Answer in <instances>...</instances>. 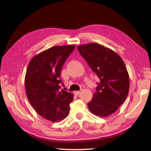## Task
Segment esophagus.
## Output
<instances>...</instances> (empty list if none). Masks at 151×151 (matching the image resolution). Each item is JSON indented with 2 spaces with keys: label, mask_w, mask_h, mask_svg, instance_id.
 <instances>
[{
  "label": "esophagus",
  "mask_w": 151,
  "mask_h": 151,
  "mask_svg": "<svg viewBox=\"0 0 151 151\" xmlns=\"http://www.w3.org/2000/svg\"><path fill=\"white\" fill-rule=\"evenodd\" d=\"M81 91H74V94H75V95H80L81 94Z\"/></svg>",
  "instance_id": "34e87169"
}]
</instances>
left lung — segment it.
<instances>
[{
    "label": "left lung",
    "instance_id": "obj_1",
    "mask_svg": "<svg viewBox=\"0 0 151 151\" xmlns=\"http://www.w3.org/2000/svg\"><path fill=\"white\" fill-rule=\"evenodd\" d=\"M78 50L100 79L88 104L89 110L97 116H109L118 110L129 94V75L123 60L114 50L99 43L82 45Z\"/></svg>",
    "mask_w": 151,
    "mask_h": 151
}]
</instances>
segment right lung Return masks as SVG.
<instances>
[{
  "label": "right lung",
  "mask_w": 151,
  "mask_h": 151,
  "mask_svg": "<svg viewBox=\"0 0 151 151\" xmlns=\"http://www.w3.org/2000/svg\"><path fill=\"white\" fill-rule=\"evenodd\" d=\"M75 45L54 46L34 56L30 61L24 78L30 103L41 117L52 122L67 117L74 95L60 89L61 70Z\"/></svg>",
  "instance_id": "right-lung-1"
}]
</instances>
